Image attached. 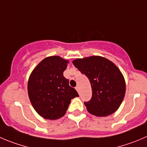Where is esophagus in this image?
I'll return each mask as SVG.
<instances>
[{
	"label": "esophagus",
	"mask_w": 147,
	"mask_h": 147,
	"mask_svg": "<svg viewBox=\"0 0 147 147\" xmlns=\"http://www.w3.org/2000/svg\"><path fill=\"white\" fill-rule=\"evenodd\" d=\"M76 91H77V92H79H79H80V88H79V86H76Z\"/></svg>",
	"instance_id": "obj_1"
}]
</instances>
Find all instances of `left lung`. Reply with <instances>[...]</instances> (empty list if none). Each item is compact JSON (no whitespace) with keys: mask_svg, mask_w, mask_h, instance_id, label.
<instances>
[{"mask_svg":"<svg viewBox=\"0 0 147 147\" xmlns=\"http://www.w3.org/2000/svg\"><path fill=\"white\" fill-rule=\"evenodd\" d=\"M73 64L90 82L92 98L84 102L88 112L103 117L116 111L125 93V80L118 67L100 56L76 59Z\"/></svg>","mask_w":147,"mask_h":147,"instance_id":"obj_1","label":"left lung"}]
</instances>
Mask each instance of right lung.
<instances>
[{
	"label": "right lung",
	"mask_w": 147,
	"mask_h": 147,
	"mask_svg": "<svg viewBox=\"0 0 147 147\" xmlns=\"http://www.w3.org/2000/svg\"><path fill=\"white\" fill-rule=\"evenodd\" d=\"M68 61L59 56L45 58L33 70L28 82L31 103L40 115L56 120L65 115L71 99L79 97L63 76Z\"/></svg>",
	"instance_id": "obj_1"
}]
</instances>
